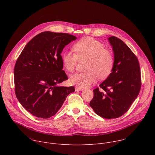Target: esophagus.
<instances>
[{"label":"esophagus","instance_id":"esophagus-1","mask_svg":"<svg viewBox=\"0 0 155 155\" xmlns=\"http://www.w3.org/2000/svg\"><path fill=\"white\" fill-rule=\"evenodd\" d=\"M75 90L76 91H82V90H83V88H80V87H78V86H75Z\"/></svg>","mask_w":155,"mask_h":155}]
</instances>
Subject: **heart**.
<instances>
[{
  "mask_svg": "<svg viewBox=\"0 0 155 155\" xmlns=\"http://www.w3.org/2000/svg\"><path fill=\"white\" fill-rule=\"evenodd\" d=\"M104 47L102 42L91 37H86L74 44L76 54L70 51L62 54L64 68L70 72L75 71L78 59H87L85 68L87 71L71 75V84L86 88L94 84L98 77L105 79L110 75L114 65V57L111 51Z\"/></svg>",
  "mask_w": 155,
  "mask_h": 155,
  "instance_id": "1",
  "label": "heart"
}]
</instances>
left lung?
Listing matches in <instances>:
<instances>
[{"label": "left lung", "instance_id": "left-lung-1", "mask_svg": "<svg viewBox=\"0 0 155 155\" xmlns=\"http://www.w3.org/2000/svg\"><path fill=\"white\" fill-rule=\"evenodd\" d=\"M108 40L112 47L114 65L110 75L93 90L90 102L94 112L107 119L117 118L129 109L140 90V66L136 55L120 38L112 36Z\"/></svg>", "mask_w": 155, "mask_h": 155}]
</instances>
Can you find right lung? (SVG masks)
<instances>
[{"mask_svg": "<svg viewBox=\"0 0 155 155\" xmlns=\"http://www.w3.org/2000/svg\"><path fill=\"white\" fill-rule=\"evenodd\" d=\"M77 39L66 33L43 32L30 40L15 64L16 96L35 117L48 118L61 108L74 86H58L68 80L61 55L64 47Z\"/></svg>", "mask_w": 155, "mask_h": 155, "instance_id": "right-lung-1", "label": "right lung"}]
</instances>
